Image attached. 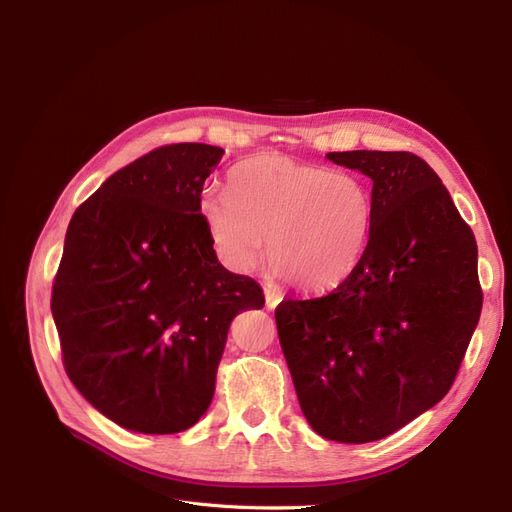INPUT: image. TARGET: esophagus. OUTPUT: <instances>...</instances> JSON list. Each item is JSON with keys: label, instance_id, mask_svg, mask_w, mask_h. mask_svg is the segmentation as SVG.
Masks as SVG:
<instances>
[{"label": "esophagus", "instance_id": "esophagus-1", "mask_svg": "<svg viewBox=\"0 0 512 512\" xmlns=\"http://www.w3.org/2000/svg\"><path fill=\"white\" fill-rule=\"evenodd\" d=\"M282 299H284V294L277 290V288H271V286H267L265 288V301H267V307L269 309H275L277 305L282 303Z\"/></svg>", "mask_w": 512, "mask_h": 512}]
</instances>
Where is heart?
Returning a JSON list of instances; mask_svg holds the SVG:
<instances>
[{
  "label": "heart",
  "mask_w": 512,
  "mask_h": 512,
  "mask_svg": "<svg viewBox=\"0 0 512 512\" xmlns=\"http://www.w3.org/2000/svg\"><path fill=\"white\" fill-rule=\"evenodd\" d=\"M215 252L232 269L265 254L277 275L303 290H327L359 265L374 224V196L348 170L260 153L232 166L226 188L198 198Z\"/></svg>",
  "instance_id": "1"
}]
</instances>
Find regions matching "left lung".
I'll list each match as a JSON object with an SVG mask.
<instances>
[{"label": "left lung", "mask_w": 512, "mask_h": 512, "mask_svg": "<svg viewBox=\"0 0 512 512\" xmlns=\"http://www.w3.org/2000/svg\"><path fill=\"white\" fill-rule=\"evenodd\" d=\"M374 185L359 265L329 294L284 299L277 335L322 438L391 436L451 389L483 307L478 250L451 194L410 151H333Z\"/></svg>", "instance_id": "1"}]
</instances>
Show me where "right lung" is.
Wrapping results in <instances>:
<instances>
[{
	"label": "right lung",
	"mask_w": 512,
	"mask_h": 512,
	"mask_svg": "<svg viewBox=\"0 0 512 512\" xmlns=\"http://www.w3.org/2000/svg\"><path fill=\"white\" fill-rule=\"evenodd\" d=\"M224 149L164 145L74 211L51 312L79 393L117 425L179 433L203 416L230 322L260 309L256 280L220 265L198 215Z\"/></svg>",
	"instance_id": "add662e5"
}]
</instances>
